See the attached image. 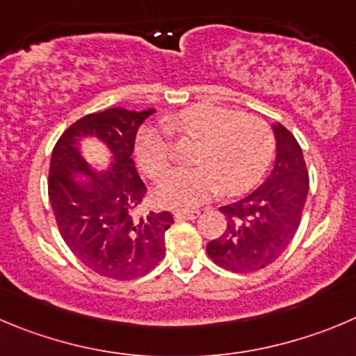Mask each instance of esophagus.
Returning a JSON list of instances; mask_svg holds the SVG:
<instances>
[{"mask_svg": "<svg viewBox=\"0 0 356 356\" xmlns=\"http://www.w3.org/2000/svg\"><path fill=\"white\" fill-rule=\"evenodd\" d=\"M199 216V211H176V220H195Z\"/></svg>", "mask_w": 356, "mask_h": 356, "instance_id": "obj_1", "label": "esophagus"}]
</instances>
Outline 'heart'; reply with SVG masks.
I'll use <instances>...</instances> for the list:
<instances>
[{
    "mask_svg": "<svg viewBox=\"0 0 356 356\" xmlns=\"http://www.w3.org/2000/svg\"><path fill=\"white\" fill-rule=\"evenodd\" d=\"M164 129L176 140L197 141L192 154L197 168L169 172L155 188V201L165 208H195L218 188L241 194L262 178L273 159L274 136L262 118L216 104H194L169 115ZM136 159L148 178H162L171 162L164 131L145 127L138 134Z\"/></svg>",
    "mask_w": 356,
    "mask_h": 356,
    "instance_id": "b5f03b06",
    "label": "heart"
}]
</instances>
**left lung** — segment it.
Masks as SVG:
<instances>
[{"label": "left lung", "instance_id": "8db88e82", "mask_svg": "<svg viewBox=\"0 0 356 356\" xmlns=\"http://www.w3.org/2000/svg\"><path fill=\"white\" fill-rule=\"evenodd\" d=\"M276 162L269 178L241 201L220 208L227 227L206 246L216 266L232 273L264 269L292 243L302 218L309 175L302 150L282 124L273 125Z\"/></svg>", "mask_w": 356, "mask_h": 356}]
</instances>
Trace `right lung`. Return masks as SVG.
I'll return each mask as SVG.
<instances>
[{
  "instance_id": "1",
  "label": "right lung",
  "mask_w": 356,
  "mask_h": 356,
  "mask_svg": "<svg viewBox=\"0 0 356 356\" xmlns=\"http://www.w3.org/2000/svg\"><path fill=\"white\" fill-rule=\"evenodd\" d=\"M154 110L110 108L71 124L50 159L49 199L67 248L89 269L111 280H134L154 269L165 253L169 211L140 213L147 187L133 161L140 125ZM96 136L111 148L110 172L94 173L79 154L78 141ZM88 176L79 182L76 176Z\"/></svg>"
}]
</instances>
